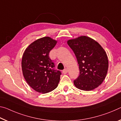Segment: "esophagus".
Returning <instances> with one entry per match:
<instances>
[{
	"label": "esophagus",
	"mask_w": 121,
	"mask_h": 121,
	"mask_svg": "<svg viewBox=\"0 0 121 121\" xmlns=\"http://www.w3.org/2000/svg\"><path fill=\"white\" fill-rule=\"evenodd\" d=\"M68 72V70L67 69H65L63 71V73L64 74H66V73H67Z\"/></svg>",
	"instance_id": "esophagus-1"
}]
</instances>
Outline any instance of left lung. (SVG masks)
Listing matches in <instances>:
<instances>
[{
	"label": "left lung",
	"instance_id": "8db88e82",
	"mask_svg": "<svg viewBox=\"0 0 121 121\" xmlns=\"http://www.w3.org/2000/svg\"><path fill=\"white\" fill-rule=\"evenodd\" d=\"M78 61L80 74L73 81L77 88L92 91L102 84L107 73L108 60L106 51L93 39L82 36L68 41Z\"/></svg>",
	"mask_w": 121,
	"mask_h": 121
}]
</instances>
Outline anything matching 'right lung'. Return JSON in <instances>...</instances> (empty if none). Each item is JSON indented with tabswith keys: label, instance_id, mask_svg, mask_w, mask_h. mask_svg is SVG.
<instances>
[{
	"label": "right lung",
	"instance_id": "right-lung-1",
	"mask_svg": "<svg viewBox=\"0 0 121 121\" xmlns=\"http://www.w3.org/2000/svg\"><path fill=\"white\" fill-rule=\"evenodd\" d=\"M56 43L50 37H42L31 43L23 53L21 62L23 77L36 92L47 93L58 86L62 73L55 70L54 63L49 56Z\"/></svg>",
	"mask_w": 121,
	"mask_h": 121
}]
</instances>
